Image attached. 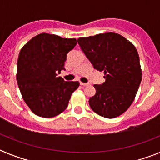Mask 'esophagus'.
Instances as JSON below:
<instances>
[{
	"mask_svg": "<svg viewBox=\"0 0 160 160\" xmlns=\"http://www.w3.org/2000/svg\"><path fill=\"white\" fill-rule=\"evenodd\" d=\"M80 85H82V86H87V85H89V84H87V83H83V82H80Z\"/></svg>",
	"mask_w": 160,
	"mask_h": 160,
	"instance_id": "esophagus-1",
	"label": "esophagus"
}]
</instances>
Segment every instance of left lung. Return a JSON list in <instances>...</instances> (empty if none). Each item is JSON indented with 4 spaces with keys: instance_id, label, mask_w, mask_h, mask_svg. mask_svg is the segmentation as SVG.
I'll list each match as a JSON object with an SVG mask.
<instances>
[{
    "instance_id": "obj_1",
    "label": "left lung",
    "mask_w": 160,
    "mask_h": 160,
    "mask_svg": "<svg viewBox=\"0 0 160 160\" xmlns=\"http://www.w3.org/2000/svg\"><path fill=\"white\" fill-rule=\"evenodd\" d=\"M77 41L95 70L105 74V82L94 85L96 93L89 100L90 108L108 119L119 116L133 103L142 80L135 46L114 32L82 37Z\"/></svg>"
}]
</instances>
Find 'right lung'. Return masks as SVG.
<instances>
[{
	"label": "right lung",
	"mask_w": 160,
	"mask_h": 160,
	"mask_svg": "<svg viewBox=\"0 0 160 160\" xmlns=\"http://www.w3.org/2000/svg\"><path fill=\"white\" fill-rule=\"evenodd\" d=\"M76 43L75 38L41 33L21 48L16 80L23 100L36 115L51 118L62 113L79 87L78 81L57 76L65 70L66 55Z\"/></svg>",
	"instance_id": "add662e5"
}]
</instances>
